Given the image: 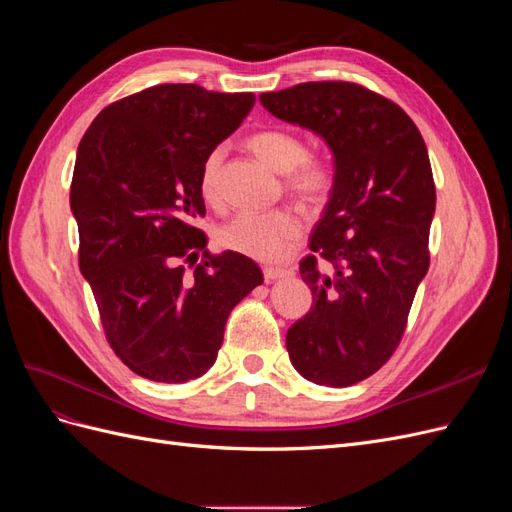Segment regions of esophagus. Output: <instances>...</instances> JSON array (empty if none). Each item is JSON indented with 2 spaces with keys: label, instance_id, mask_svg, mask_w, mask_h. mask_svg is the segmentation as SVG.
<instances>
[{
  "label": "esophagus",
  "instance_id": "1",
  "mask_svg": "<svg viewBox=\"0 0 512 512\" xmlns=\"http://www.w3.org/2000/svg\"><path fill=\"white\" fill-rule=\"evenodd\" d=\"M262 273H265V280L267 282H277V280H284V277H292L294 275L292 269H284V267H267Z\"/></svg>",
  "mask_w": 512,
  "mask_h": 512
}]
</instances>
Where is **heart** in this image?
Returning <instances> with one entry per match:
<instances>
[{
    "label": "heart",
    "instance_id": "1",
    "mask_svg": "<svg viewBox=\"0 0 512 512\" xmlns=\"http://www.w3.org/2000/svg\"><path fill=\"white\" fill-rule=\"evenodd\" d=\"M247 147L267 166L286 175V188L303 200H316L329 190L331 175L324 164L307 158V145L290 130H260L247 138ZM224 147H213L200 166V194L211 205L222 203ZM301 237V220L290 209L239 213L218 230L226 250L254 260H280Z\"/></svg>",
    "mask_w": 512,
    "mask_h": 512
}]
</instances>
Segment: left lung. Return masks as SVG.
<instances>
[{
	"label": "left lung",
	"mask_w": 512,
	"mask_h": 512,
	"mask_svg": "<svg viewBox=\"0 0 512 512\" xmlns=\"http://www.w3.org/2000/svg\"><path fill=\"white\" fill-rule=\"evenodd\" d=\"M260 102L333 153L314 254L299 265L314 303L288 329L286 348L305 380L342 389L391 359L429 269L436 185L427 147L395 102L354 83H301Z\"/></svg>",
	"instance_id": "8db88e82"
}]
</instances>
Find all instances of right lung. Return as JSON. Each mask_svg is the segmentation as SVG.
Segmentation results:
<instances>
[{
    "label": "right lung",
    "instance_id": "right-lung-1",
    "mask_svg": "<svg viewBox=\"0 0 512 512\" xmlns=\"http://www.w3.org/2000/svg\"><path fill=\"white\" fill-rule=\"evenodd\" d=\"M254 102V94L156 85L106 106L76 151L70 209L79 267L108 344L147 380L203 376L232 307L265 280L243 254H209L194 226L205 218L200 166ZM183 261L195 265L190 276Z\"/></svg>",
    "mask_w": 512,
    "mask_h": 512
}]
</instances>
